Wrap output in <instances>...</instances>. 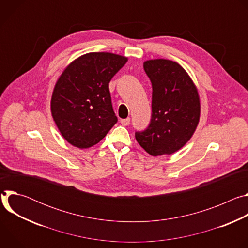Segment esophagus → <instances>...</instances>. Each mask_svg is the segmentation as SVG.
<instances>
[{
    "label": "esophagus",
    "instance_id": "1",
    "mask_svg": "<svg viewBox=\"0 0 248 248\" xmlns=\"http://www.w3.org/2000/svg\"><path fill=\"white\" fill-rule=\"evenodd\" d=\"M121 124L123 125H128L130 124V119L129 118H126V119H122L121 120Z\"/></svg>",
    "mask_w": 248,
    "mask_h": 248
}]
</instances>
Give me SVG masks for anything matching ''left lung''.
Instances as JSON below:
<instances>
[{
  "label": "left lung",
  "mask_w": 248,
  "mask_h": 248,
  "mask_svg": "<svg viewBox=\"0 0 248 248\" xmlns=\"http://www.w3.org/2000/svg\"><path fill=\"white\" fill-rule=\"evenodd\" d=\"M144 70L152 84V114L148 126L135 138L152 156L172 154L192 136L199 122L200 103L195 85L175 62L151 60Z\"/></svg>",
  "instance_id": "obj_1"
}]
</instances>
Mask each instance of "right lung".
Segmentation results:
<instances>
[{"label": "right lung", "instance_id": "obj_1", "mask_svg": "<svg viewBox=\"0 0 248 248\" xmlns=\"http://www.w3.org/2000/svg\"><path fill=\"white\" fill-rule=\"evenodd\" d=\"M126 62L120 55L95 52L64 69L53 92L51 111L67 142L81 149L91 147L117 124L109 83Z\"/></svg>", "mask_w": 248, "mask_h": 248}]
</instances>
